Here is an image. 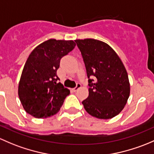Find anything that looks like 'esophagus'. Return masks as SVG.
Returning a JSON list of instances; mask_svg holds the SVG:
<instances>
[{
    "label": "esophagus",
    "mask_w": 154,
    "mask_h": 154,
    "mask_svg": "<svg viewBox=\"0 0 154 154\" xmlns=\"http://www.w3.org/2000/svg\"><path fill=\"white\" fill-rule=\"evenodd\" d=\"M81 87H82V85H81L80 83H77V85H76V87H75V88H74L73 89H72V90H73L74 92L77 91V90H79V89Z\"/></svg>",
    "instance_id": "34e87169"
}]
</instances>
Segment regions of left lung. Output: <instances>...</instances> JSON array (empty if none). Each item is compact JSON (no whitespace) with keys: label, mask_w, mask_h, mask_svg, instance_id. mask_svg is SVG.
I'll list each match as a JSON object with an SVG mask.
<instances>
[{"label":"left lung","mask_w":154,"mask_h":154,"mask_svg":"<svg viewBox=\"0 0 154 154\" xmlns=\"http://www.w3.org/2000/svg\"><path fill=\"white\" fill-rule=\"evenodd\" d=\"M87 70L89 96L82 101L92 116L109 119L125 107L130 96L128 72L110 46L93 38L75 40Z\"/></svg>","instance_id":"left-lung-1"}]
</instances>
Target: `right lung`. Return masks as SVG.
Returning a JSON list of instances; mask_svg holds the SVG:
<instances>
[{"label":"right lung","mask_w":154,"mask_h":154,"mask_svg":"<svg viewBox=\"0 0 154 154\" xmlns=\"http://www.w3.org/2000/svg\"><path fill=\"white\" fill-rule=\"evenodd\" d=\"M75 47L72 40L50 39L42 43L28 57L18 84V96L27 113L43 119L60 110L69 94L57 76L60 60Z\"/></svg>","instance_id":"1"}]
</instances>
